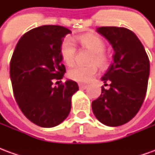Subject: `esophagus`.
<instances>
[{
    "label": "esophagus",
    "mask_w": 155,
    "mask_h": 155,
    "mask_svg": "<svg viewBox=\"0 0 155 155\" xmlns=\"http://www.w3.org/2000/svg\"><path fill=\"white\" fill-rule=\"evenodd\" d=\"M79 87H80V89H81V90H84V89L87 88V84H79Z\"/></svg>",
    "instance_id": "obj_1"
}]
</instances>
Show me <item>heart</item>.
Wrapping results in <instances>:
<instances>
[{
	"instance_id": "heart-1",
	"label": "heart",
	"mask_w": 155,
	"mask_h": 155,
	"mask_svg": "<svg viewBox=\"0 0 155 155\" xmlns=\"http://www.w3.org/2000/svg\"><path fill=\"white\" fill-rule=\"evenodd\" d=\"M79 44L84 49L91 51L87 65H74L68 71V76L78 82H88L94 77L97 72L96 64L100 68H104L108 64L109 58L104 52L105 44L104 41L97 35L86 34L79 36ZM75 47L70 41H65L61 45V54L62 60L68 65L74 63L75 58Z\"/></svg>"
}]
</instances>
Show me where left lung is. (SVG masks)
Returning a JSON list of instances; mask_svg holds the SVG:
<instances>
[{
	"instance_id": "8db88e82",
	"label": "left lung",
	"mask_w": 155,
	"mask_h": 155,
	"mask_svg": "<svg viewBox=\"0 0 155 155\" xmlns=\"http://www.w3.org/2000/svg\"><path fill=\"white\" fill-rule=\"evenodd\" d=\"M114 49V62L101 78L110 89L92 102L97 120L107 126L116 127L136 115L146 94L150 76V60L136 35L124 27L103 26L96 30Z\"/></svg>"
}]
</instances>
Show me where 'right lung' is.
Wrapping results in <instances>:
<instances>
[{"instance_id":"obj_1","label":"right lung","mask_w":155,"mask_h":155,"mask_svg":"<svg viewBox=\"0 0 155 155\" xmlns=\"http://www.w3.org/2000/svg\"><path fill=\"white\" fill-rule=\"evenodd\" d=\"M71 33L61 25L32 29L19 40L12 54L10 76L15 101L25 116L41 127L62 123L71 112L72 95L79 90L71 80L53 86V81H61L65 73L61 49Z\"/></svg>"}]
</instances>
